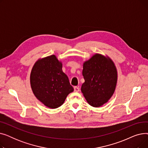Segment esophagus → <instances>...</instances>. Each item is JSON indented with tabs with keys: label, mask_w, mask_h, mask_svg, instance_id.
<instances>
[{
	"label": "esophagus",
	"mask_w": 148,
	"mask_h": 148,
	"mask_svg": "<svg viewBox=\"0 0 148 148\" xmlns=\"http://www.w3.org/2000/svg\"><path fill=\"white\" fill-rule=\"evenodd\" d=\"M74 92H77L80 90V88L78 86H75L74 88Z\"/></svg>",
	"instance_id": "1"
}]
</instances>
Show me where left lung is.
<instances>
[{"label": "left lung", "instance_id": "8db88e82", "mask_svg": "<svg viewBox=\"0 0 148 148\" xmlns=\"http://www.w3.org/2000/svg\"><path fill=\"white\" fill-rule=\"evenodd\" d=\"M81 90L91 106L99 107L112 97L118 80L117 69L108 56L96 53L83 65Z\"/></svg>", "mask_w": 148, "mask_h": 148}]
</instances>
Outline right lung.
Returning <instances> with one entry per match:
<instances>
[{
	"label": "right lung",
	"instance_id": "add662e5",
	"mask_svg": "<svg viewBox=\"0 0 148 148\" xmlns=\"http://www.w3.org/2000/svg\"><path fill=\"white\" fill-rule=\"evenodd\" d=\"M62 68V62L53 54L38 59L31 71L30 82L34 94L50 108L62 106L67 95L74 91Z\"/></svg>",
	"mask_w": 148,
	"mask_h": 148
}]
</instances>
